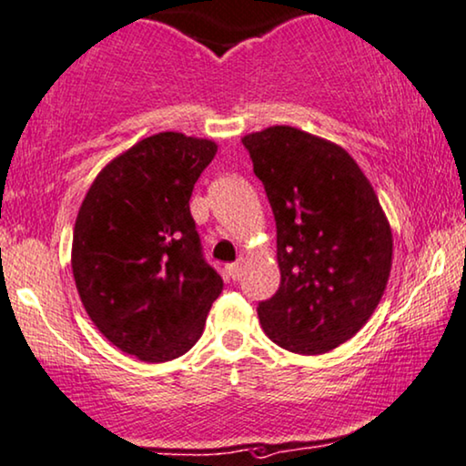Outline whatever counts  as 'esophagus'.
Returning <instances> with one entry per match:
<instances>
[{"mask_svg":"<svg viewBox=\"0 0 466 466\" xmlns=\"http://www.w3.org/2000/svg\"><path fill=\"white\" fill-rule=\"evenodd\" d=\"M240 270H243V264H240V262L228 264V267H226V273H228L229 279H238V277H240Z\"/></svg>","mask_w":466,"mask_h":466,"instance_id":"esophagus-1","label":"esophagus"}]
</instances>
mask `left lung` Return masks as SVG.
<instances>
[{
  "label": "left lung",
  "mask_w": 466,
  "mask_h": 466,
  "mask_svg": "<svg viewBox=\"0 0 466 466\" xmlns=\"http://www.w3.org/2000/svg\"><path fill=\"white\" fill-rule=\"evenodd\" d=\"M277 226L281 284L258 305L281 349L322 355L350 339L385 294L393 237L355 158L294 127L243 137Z\"/></svg>",
  "instance_id": "left-lung-1"
}]
</instances>
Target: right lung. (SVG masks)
I'll return each mask as SVG.
<instances>
[{
    "label": "right lung",
    "instance_id": "obj_1",
    "mask_svg": "<svg viewBox=\"0 0 466 466\" xmlns=\"http://www.w3.org/2000/svg\"><path fill=\"white\" fill-rule=\"evenodd\" d=\"M215 155L210 139L150 135L105 165L76 215L70 264L81 303L111 344L141 361L185 355L223 290L189 208Z\"/></svg>",
    "mask_w": 466,
    "mask_h": 466
}]
</instances>
